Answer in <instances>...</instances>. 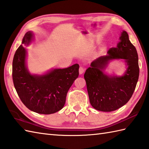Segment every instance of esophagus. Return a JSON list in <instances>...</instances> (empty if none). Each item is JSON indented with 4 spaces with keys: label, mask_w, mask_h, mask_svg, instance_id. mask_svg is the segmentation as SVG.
<instances>
[{
    "label": "esophagus",
    "mask_w": 149,
    "mask_h": 149,
    "mask_svg": "<svg viewBox=\"0 0 149 149\" xmlns=\"http://www.w3.org/2000/svg\"><path fill=\"white\" fill-rule=\"evenodd\" d=\"M84 69L83 67H82V66H80L79 69V74H83L84 73Z\"/></svg>",
    "instance_id": "esophagus-1"
}]
</instances>
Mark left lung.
<instances>
[{"mask_svg": "<svg viewBox=\"0 0 149 149\" xmlns=\"http://www.w3.org/2000/svg\"><path fill=\"white\" fill-rule=\"evenodd\" d=\"M120 40L117 47L109 49L108 55L95 59L84 75L91 105L100 111H113L125 105L133 94L138 80L136 49L126 31L122 33ZM114 58H123L127 63V71L123 77H107L102 72L109 60Z\"/></svg>", "mask_w": 149, "mask_h": 149, "instance_id": "left-lung-1", "label": "left lung"}]
</instances>
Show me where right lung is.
Here are the masks:
<instances>
[{"label": "right lung", "mask_w": 149, "mask_h": 149, "mask_svg": "<svg viewBox=\"0 0 149 149\" xmlns=\"http://www.w3.org/2000/svg\"><path fill=\"white\" fill-rule=\"evenodd\" d=\"M33 37L32 33H26L22 45L17 49L13 60L12 77L14 86L21 101L34 112L49 115L58 112L64 106L66 94L79 76V65L54 69L43 75L30 74L26 66V50Z\"/></svg>", "instance_id": "1"}]
</instances>
